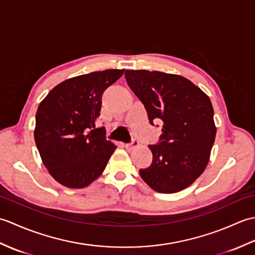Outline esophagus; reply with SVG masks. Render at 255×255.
I'll use <instances>...</instances> for the list:
<instances>
[{"label": "esophagus", "instance_id": "esophagus-1", "mask_svg": "<svg viewBox=\"0 0 255 255\" xmlns=\"http://www.w3.org/2000/svg\"><path fill=\"white\" fill-rule=\"evenodd\" d=\"M138 144H139L138 140L133 139V140H131V142H129V143H126V144H125V148H126L127 150H132L133 148H136Z\"/></svg>", "mask_w": 255, "mask_h": 255}]
</instances>
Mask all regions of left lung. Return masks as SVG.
Wrapping results in <instances>:
<instances>
[{
    "mask_svg": "<svg viewBox=\"0 0 255 255\" xmlns=\"http://www.w3.org/2000/svg\"><path fill=\"white\" fill-rule=\"evenodd\" d=\"M125 78L144 105L150 124L163 125L159 142L149 145L152 163L139 170L140 176L155 192H180L208 163L216 137L209 97L181 75L126 70Z\"/></svg>",
    "mask_w": 255,
    "mask_h": 255,
    "instance_id": "1",
    "label": "left lung"
}]
</instances>
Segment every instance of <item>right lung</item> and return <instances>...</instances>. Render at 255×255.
I'll return each mask as SVG.
<instances>
[{"label":"right lung","instance_id":"1","mask_svg":"<svg viewBox=\"0 0 255 255\" xmlns=\"http://www.w3.org/2000/svg\"><path fill=\"white\" fill-rule=\"evenodd\" d=\"M110 69L63 81L45 97L36 114L35 142L52 177L71 188L88 186L105 170L116 145L96 128L102 94L122 77Z\"/></svg>","mask_w":255,"mask_h":255}]
</instances>
